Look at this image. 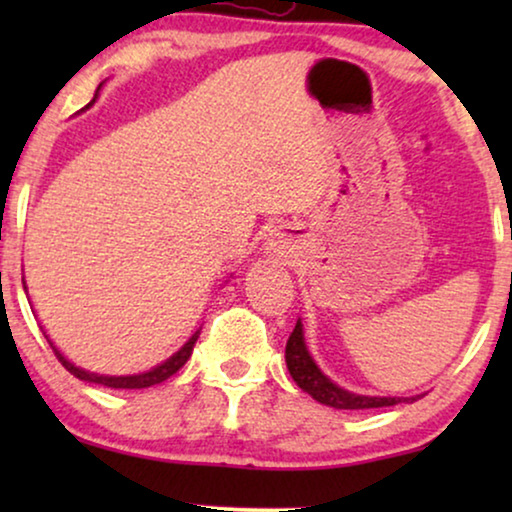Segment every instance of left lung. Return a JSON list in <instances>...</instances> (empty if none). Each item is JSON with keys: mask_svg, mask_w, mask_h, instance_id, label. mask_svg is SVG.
Returning <instances> with one entry per match:
<instances>
[{"mask_svg": "<svg viewBox=\"0 0 512 512\" xmlns=\"http://www.w3.org/2000/svg\"><path fill=\"white\" fill-rule=\"evenodd\" d=\"M286 366H289V373L293 382L298 384L300 389L307 391L314 401L328 405V408L335 410H370V408H387V405H398V403H412L417 401L419 396L412 398H391V396H359L352 394V391L338 387L328 377L321 373L317 363L307 352L305 338H303V324L293 328L289 335V342H286Z\"/></svg>", "mask_w": 512, "mask_h": 512, "instance_id": "1", "label": "left lung"}]
</instances>
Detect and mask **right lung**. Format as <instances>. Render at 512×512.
<instances>
[{"instance_id":"right-lung-1","label":"right lung","mask_w":512,"mask_h":512,"mask_svg":"<svg viewBox=\"0 0 512 512\" xmlns=\"http://www.w3.org/2000/svg\"><path fill=\"white\" fill-rule=\"evenodd\" d=\"M97 90H100V88H97ZM95 100H97V93L93 97V102H88V107H90V104H95ZM198 338H200V328L191 335V338H188L186 345L181 347L177 354H172L170 359L160 363V366L146 370V373H139V375H118V377L116 375H97V373H88V370H83V368H76L74 363H69L65 356H62L58 349H55L51 340H48V338L46 340H48V345L53 347V352H55V356H58V361L62 363V366H65L69 373H72L74 377H79V380H83V382L102 384V387H111V389H146V387H153V384L165 382L167 377L177 373V370L184 366L188 359H191V352H193L195 340H198Z\"/></svg>"}]
</instances>
